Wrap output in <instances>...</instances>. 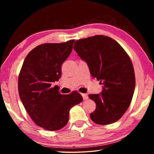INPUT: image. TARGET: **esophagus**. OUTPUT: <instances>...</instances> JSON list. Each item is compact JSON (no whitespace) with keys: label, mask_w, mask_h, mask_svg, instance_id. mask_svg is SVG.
Instances as JSON below:
<instances>
[{"label":"esophagus","mask_w":154,"mask_h":154,"mask_svg":"<svg viewBox=\"0 0 154 154\" xmlns=\"http://www.w3.org/2000/svg\"><path fill=\"white\" fill-rule=\"evenodd\" d=\"M82 95L83 96V100H87V99L88 98V96L87 94H82Z\"/></svg>","instance_id":"1"}]
</instances>
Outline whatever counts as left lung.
<instances>
[{"instance_id":"left-lung-1","label":"left lung","mask_w":154,"mask_h":154,"mask_svg":"<svg viewBox=\"0 0 154 154\" xmlns=\"http://www.w3.org/2000/svg\"><path fill=\"white\" fill-rule=\"evenodd\" d=\"M73 48L87 62L92 77L104 85L100 94H89L96 105L91 119L100 125L119 120L129 107L135 88L129 56L116 41L104 35L77 40Z\"/></svg>"}]
</instances>
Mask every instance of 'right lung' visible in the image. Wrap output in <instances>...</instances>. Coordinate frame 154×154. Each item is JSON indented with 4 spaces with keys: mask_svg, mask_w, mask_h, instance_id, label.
<instances>
[{
    "mask_svg": "<svg viewBox=\"0 0 154 154\" xmlns=\"http://www.w3.org/2000/svg\"><path fill=\"white\" fill-rule=\"evenodd\" d=\"M75 40L36 46L26 57L18 77L21 100L37 126L54 131L66 126L69 111L83 100L74 91L61 94L52 82L61 77V66L71 53Z\"/></svg>",
    "mask_w": 154,
    "mask_h": 154,
    "instance_id": "right-lung-1",
    "label": "right lung"
}]
</instances>
